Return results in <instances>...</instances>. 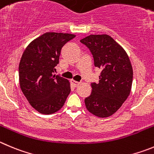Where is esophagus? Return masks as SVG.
<instances>
[{
	"instance_id": "obj_1",
	"label": "esophagus",
	"mask_w": 154,
	"mask_h": 154,
	"mask_svg": "<svg viewBox=\"0 0 154 154\" xmlns=\"http://www.w3.org/2000/svg\"><path fill=\"white\" fill-rule=\"evenodd\" d=\"M70 82H71V84H73V86H74V87H77L80 84V82H77V81H76V80H70Z\"/></svg>"
}]
</instances>
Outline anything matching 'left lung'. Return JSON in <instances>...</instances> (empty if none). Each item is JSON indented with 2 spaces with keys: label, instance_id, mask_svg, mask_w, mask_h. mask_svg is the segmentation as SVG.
<instances>
[{
  "label": "left lung",
  "instance_id": "left-lung-1",
  "mask_svg": "<svg viewBox=\"0 0 154 154\" xmlns=\"http://www.w3.org/2000/svg\"><path fill=\"white\" fill-rule=\"evenodd\" d=\"M90 49L95 67L102 70L98 83L84 100L87 110L100 118L114 114L127 100L133 80L130 59L123 48L108 35H90L80 40Z\"/></svg>",
  "mask_w": 154,
  "mask_h": 154
}]
</instances>
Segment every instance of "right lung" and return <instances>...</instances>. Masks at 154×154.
<instances>
[{
    "mask_svg": "<svg viewBox=\"0 0 154 154\" xmlns=\"http://www.w3.org/2000/svg\"><path fill=\"white\" fill-rule=\"evenodd\" d=\"M75 36L47 32L32 42L23 54L19 65L21 90L29 104L42 114L61 109L70 94L68 80L54 74L61 48Z\"/></svg>",
    "mask_w": 154,
    "mask_h": 154,
    "instance_id": "add662e5",
    "label": "right lung"
}]
</instances>
